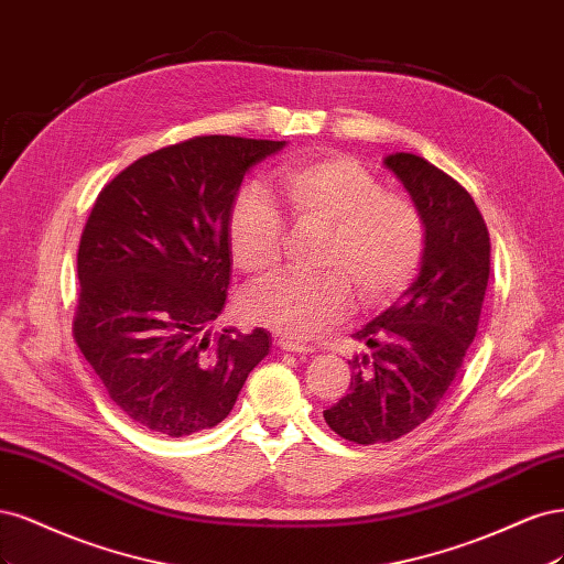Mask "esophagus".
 I'll return each mask as SVG.
<instances>
[{
	"label": "esophagus",
	"mask_w": 564,
	"mask_h": 564,
	"mask_svg": "<svg viewBox=\"0 0 564 564\" xmlns=\"http://www.w3.org/2000/svg\"><path fill=\"white\" fill-rule=\"evenodd\" d=\"M279 347L283 351H293V354H312L314 351L312 347H306V344L295 341V339H290V337H279Z\"/></svg>",
	"instance_id": "1"
}]
</instances>
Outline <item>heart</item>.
Here are the masks:
<instances>
[{
    "mask_svg": "<svg viewBox=\"0 0 564 564\" xmlns=\"http://www.w3.org/2000/svg\"><path fill=\"white\" fill-rule=\"evenodd\" d=\"M279 183L295 223L328 227L316 276L281 274L241 300L246 318L293 339H312L351 304L352 281L366 302H381L410 283L424 256V223L403 194L379 183L344 154H308L285 161ZM231 260L246 274L274 269L283 250V220L269 196L246 185L227 213Z\"/></svg>",
    "mask_w": 564,
    "mask_h": 564,
    "instance_id": "1",
    "label": "heart"
}]
</instances>
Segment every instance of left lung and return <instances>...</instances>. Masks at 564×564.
Returning <instances> with one entry per match:
<instances>
[{
  "instance_id": "1",
  "label": "left lung",
  "mask_w": 564,
  "mask_h": 564,
  "mask_svg": "<svg viewBox=\"0 0 564 564\" xmlns=\"http://www.w3.org/2000/svg\"><path fill=\"white\" fill-rule=\"evenodd\" d=\"M384 166L422 215L424 256L405 293L354 333L370 351L349 360V393L323 412L358 445L401 438L438 408L478 333L489 279V231L470 194L416 154H389Z\"/></svg>"
}]
</instances>
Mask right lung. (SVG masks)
Here are the masks:
<instances>
[{"label": "right lung", "instance_id": "obj_1", "mask_svg": "<svg viewBox=\"0 0 564 564\" xmlns=\"http://www.w3.org/2000/svg\"><path fill=\"white\" fill-rule=\"evenodd\" d=\"M283 148L192 138L138 159L98 194L77 252L75 339L135 424L171 438L217 426L269 354L264 328L213 333V321L229 288L231 198Z\"/></svg>", "mask_w": 564, "mask_h": 564}]
</instances>
